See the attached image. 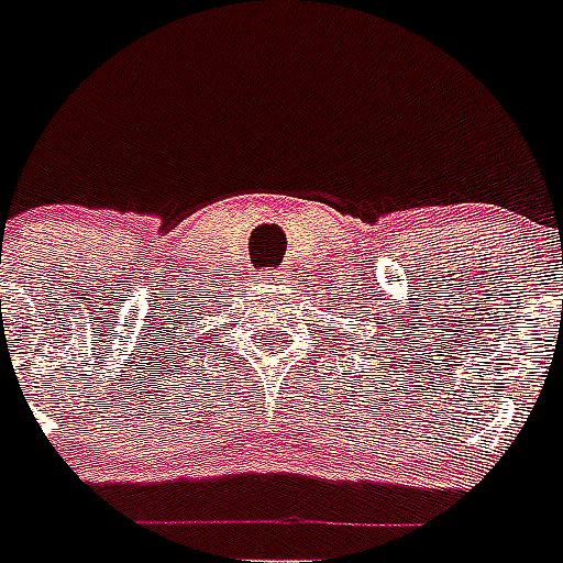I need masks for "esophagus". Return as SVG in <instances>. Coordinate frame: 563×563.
Instances as JSON below:
<instances>
[{
	"mask_svg": "<svg viewBox=\"0 0 563 563\" xmlns=\"http://www.w3.org/2000/svg\"><path fill=\"white\" fill-rule=\"evenodd\" d=\"M283 280V272H272L268 274V283H280Z\"/></svg>",
	"mask_w": 563,
	"mask_h": 563,
	"instance_id": "1",
	"label": "esophagus"
}]
</instances>
